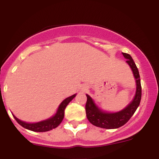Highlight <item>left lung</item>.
<instances>
[{
    "label": "left lung",
    "instance_id": "8db88e82",
    "mask_svg": "<svg viewBox=\"0 0 159 159\" xmlns=\"http://www.w3.org/2000/svg\"><path fill=\"white\" fill-rule=\"evenodd\" d=\"M124 57L127 59L126 63L132 69L133 75L136 79V93L132 102L125 108L119 112L107 113L99 109L94 103L93 100L87 94V103L85 105L87 117L93 125L103 129H117L123 126L130 120L139 106L141 99V84H140V75L137 66L132 57L126 53H123Z\"/></svg>",
    "mask_w": 159,
    "mask_h": 159
}]
</instances>
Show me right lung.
Listing matches in <instances>:
<instances>
[{
  "instance_id": "add662e5",
  "label": "right lung",
  "mask_w": 159,
  "mask_h": 159,
  "mask_svg": "<svg viewBox=\"0 0 159 159\" xmlns=\"http://www.w3.org/2000/svg\"><path fill=\"white\" fill-rule=\"evenodd\" d=\"M76 94L72 95V96H69V97L66 98V99L63 100L62 102L61 105H60L59 107H58L57 111L55 114L54 116H52L51 118H49L48 120H43V121L39 122V123H25V122L21 121L18 119L17 117H16L13 115L15 120L17 121V123L21 125V126L25 128V129H28V130L34 131V132H48V131L52 130L53 129H55L58 126V125L61 124V123L63 120V117H64V111L66 107L67 106V105L72 101L73 98L75 97Z\"/></svg>"
}]
</instances>
